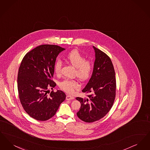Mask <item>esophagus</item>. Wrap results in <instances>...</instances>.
I'll return each instance as SVG.
<instances>
[{"instance_id":"34e87169","label":"esophagus","mask_w":150,"mask_h":150,"mask_svg":"<svg viewBox=\"0 0 150 150\" xmlns=\"http://www.w3.org/2000/svg\"><path fill=\"white\" fill-rule=\"evenodd\" d=\"M74 98V97L73 96H71V95H67V96H66V100H73Z\"/></svg>"}]
</instances>
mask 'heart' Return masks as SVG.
<instances>
[{"label": "heart", "instance_id": "1", "mask_svg": "<svg viewBox=\"0 0 150 150\" xmlns=\"http://www.w3.org/2000/svg\"><path fill=\"white\" fill-rule=\"evenodd\" d=\"M66 60L76 68L75 75L80 80L86 81L90 78L93 71V63L83 56L78 50H72L66 56ZM62 67V62L58 59L54 64V70L57 75H60ZM61 89L68 93H72L80 88L78 81L74 79H65L59 84Z\"/></svg>", "mask_w": 150, "mask_h": 150}]
</instances>
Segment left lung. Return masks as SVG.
Returning a JSON list of instances; mask_svg holds the SVG:
<instances>
[{"instance_id": "obj_1", "label": "left lung", "mask_w": 150, "mask_h": 150, "mask_svg": "<svg viewBox=\"0 0 150 150\" xmlns=\"http://www.w3.org/2000/svg\"><path fill=\"white\" fill-rule=\"evenodd\" d=\"M96 53L93 74L82 90L87 98L76 97L81 103L79 118L86 122L99 120L110 111L116 96V83L114 67L110 58L93 47Z\"/></svg>"}]
</instances>
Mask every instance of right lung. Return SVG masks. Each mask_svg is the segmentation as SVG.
Listing matches in <instances>:
<instances>
[{
	"mask_svg": "<svg viewBox=\"0 0 150 150\" xmlns=\"http://www.w3.org/2000/svg\"><path fill=\"white\" fill-rule=\"evenodd\" d=\"M65 49L57 45L43 44L28 52L18 69L19 98L26 112L39 121H46L56 114L66 98L61 91L49 92L56 84L52 80L54 64Z\"/></svg>",
	"mask_w": 150,
	"mask_h": 150,
	"instance_id": "1",
	"label": "right lung"
}]
</instances>
